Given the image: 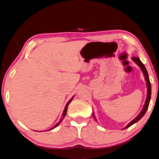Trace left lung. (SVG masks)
<instances>
[{"mask_svg": "<svg viewBox=\"0 0 159 159\" xmlns=\"http://www.w3.org/2000/svg\"><path fill=\"white\" fill-rule=\"evenodd\" d=\"M132 60H134V62H135V63H137V65L139 68H140V69L142 70L143 73L144 75V77H145V80H146V86H147V95H146V102H145V104L143 106V108L142 111H140V113L133 120V121H131L130 122V123L128 124V125H127L126 127H125V128H129L130 126H131V125H133L134 124H135L136 122H137L139 121V120H140L141 118H143V116H144L145 113L146 112V111H147L148 109V107H149V101H150V99H151V84H150V81H149V75H148V72H147V70H146V67H145V66L143 64V62H141L140 60L138 58V57H133L132 58ZM93 116L94 118V119L96 120V118L95 116H94V114L93 113Z\"/></svg>", "mask_w": 159, "mask_h": 159, "instance_id": "left-lung-1", "label": "left lung"}]
</instances>
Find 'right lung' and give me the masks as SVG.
Listing matches in <instances>:
<instances>
[{
    "label": "right lung",
    "mask_w": 159,
    "mask_h": 159,
    "mask_svg": "<svg viewBox=\"0 0 159 159\" xmlns=\"http://www.w3.org/2000/svg\"><path fill=\"white\" fill-rule=\"evenodd\" d=\"M73 97H72V98H71V99H70V100H69V102H67V104H66V107H65V109H64L63 113H62V118H61V119L60 120V121H59V122H58V123H57V125H55V126H53V128H52L51 129H50V130H52V129L55 128H56V127H57V126H58V125H60V124L61 123V121H62V120H63V118H65V116H66V112H67V109H68V106H69V103H70V102H71V100H72Z\"/></svg>",
    "instance_id": "add662e5"
}]
</instances>
